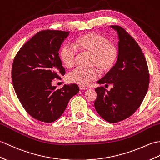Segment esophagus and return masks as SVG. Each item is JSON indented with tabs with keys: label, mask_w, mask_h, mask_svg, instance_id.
<instances>
[{
	"label": "esophagus",
	"mask_w": 160,
	"mask_h": 160,
	"mask_svg": "<svg viewBox=\"0 0 160 160\" xmlns=\"http://www.w3.org/2000/svg\"><path fill=\"white\" fill-rule=\"evenodd\" d=\"M79 88H80V90H87V87H83V86H79Z\"/></svg>",
	"instance_id": "obj_1"
}]
</instances>
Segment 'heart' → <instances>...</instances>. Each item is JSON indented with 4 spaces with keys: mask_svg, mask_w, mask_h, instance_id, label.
Segmentation results:
<instances>
[{
    "mask_svg": "<svg viewBox=\"0 0 160 160\" xmlns=\"http://www.w3.org/2000/svg\"><path fill=\"white\" fill-rule=\"evenodd\" d=\"M74 46L80 51L91 55L90 65L95 67L100 72L110 71L115 65L118 57V50L105 36L95 32H89L76 39ZM60 58L67 68L73 65L76 51L69 45H64L60 51ZM98 73L95 68L84 69L76 68L67 76L69 82L87 85L97 79Z\"/></svg>",
    "mask_w": 160,
    "mask_h": 160,
    "instance_id": "b5f03b06",
    "label": "heart"
}]
</instances>
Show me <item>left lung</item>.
<instances>
[{"instance_id": "obj_1", "label": "left lung", "mask_w": 160, "mask_h": 160, "mask_svg": "<svg viewBox=\"0 0 160 160\" xmlns=\"http://www.w3.org/2000/svg\"><path fill=\"white\" fill-rule=\"evenodd\" d=\"M110 27L118 33L116 64L101 80L99 84H112L110 91L103 87L95 89V108L105 121L117 122L129 117L140 107L149 84L145 57L138 44L119 26Z\"/></svg>"}]
</instances>
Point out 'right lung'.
Listing matches in <instances>:
<instances>
[{
  "label": "right lung",
  "instance_id": "add662e5",
  "mask_svg": "<svg viewBox=\"0 0 160 160\" xmlns=\"http://www.w3.org/2000/svg\"><path fill=\"white\" fill-rule=\"evenodd\" d=\"M69 32L42 31L22 46L15 57L12 77L15 92L26 111L35 119L52 122L64 112L79 91L77 84L61 88L52 84L65 73L58 51Z\"/></svg>",
  "mask_w": 160,
  "mask_h": 160
}]
</instances>
